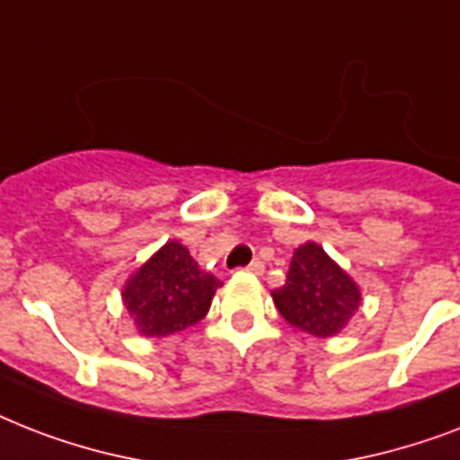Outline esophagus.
<instances>
[{"mask_svg": "<svg viewBox=\"0 0 460 460\" xmlns=\"http://www.w3.org/2000/svg\"><path fill=\"white\" fill-rule=\"evenodd\" d=\"M245 272L255 274V277H262V274H265V265H262V262H260V260H252L251 265L245 267Z\"/></svg>", "mask_w": 460, "mask_h": 460, "instance_id": "obj_1", "label": "esophagus"}]
</instances>
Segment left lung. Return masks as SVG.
<instances>
[{
	"label": "left lung",
	"instance_id": "8db88e82",
	"mask_svg": "<svg viewBox=\"0 0 460 460\" xmlns=\"http://www.w3.org/2000/svg\"><path fill=\"white\" fill-rule=\"evenodd\" d=\"M279 314L296 329L329 339L349 327L363 303L356 279L314 241L298 245L291 258L287 284L272 291Z\"/></svg>",
	"mask_w": 460,
	"mask_h": 460
}]
</instances>
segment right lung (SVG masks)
Returning <instances> with one entry per match:
<instances>
[{
    "label": "right lung",
    "mask_w": 460,
    "mask_h": 460,
    "mask_svg": "<svg viewBox=\"0 0 460 460\" xmlns=\"http://www.w3.org/2000/svg\"><path fill=\"white\" fill-rule=\"evenodd\" d=\"M222 281L205 272L183 243L166 241L121 288L126 313L140 336L162 339L200 322Z\"/></svg>",
    "instance_id": "obj_1"
}]
</instances>
